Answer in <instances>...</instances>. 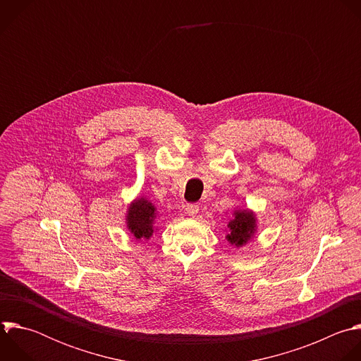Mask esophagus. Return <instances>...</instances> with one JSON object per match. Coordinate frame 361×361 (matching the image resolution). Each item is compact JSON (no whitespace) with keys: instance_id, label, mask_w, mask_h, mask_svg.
Listing matches in <instances>:
<instances>
[{"instance_id":"obj_1","label":"esophagus","mask_w":361,"mask_h":361,"mask_svg":"<svg viewBox=\"0 0 361 361\" xmlns=\"http://www.w3.org/2000/svg\"><path fill=\"white\" fill-rule=\"evenodd\" d=\"M197 212H199V204H196V203H190V204H188L186 207H185V213L188 214V216H196L197 214Z\"/></svg>"}]
</instances>
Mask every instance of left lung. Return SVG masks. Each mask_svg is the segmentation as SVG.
<instances>
[{"label": "left lung", "mask_w": 361, "mask_h": 361, "mask_svg": "<svg viewBox=\"0 0 361 361\" xmlns=\"http://www.w3.org/2000/svg\"><path fill=\"white\" fill-rule=\"evenodd\" d=\"M256 229H257V219L253 210L235 209L232 212V218L228 224L226 240L233 247H242L255 238Z\"/></svg>", "instance_id": "1"}]
</instances>
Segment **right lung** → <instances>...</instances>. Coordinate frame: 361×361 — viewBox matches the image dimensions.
Returning <instances> with one entry per match:
<instances>
[{
  "label": "right lung",
  "instance_id": "1",
  "mask_svg": "<svg viewBox=\"0 0 361 361\" xmlns=\"http://www.w3.org/2000/svg\"><path fill=\"white\" fill-rule=\"evenodd\" d=\"M157 218V206L149 199L139 196L129 203L125 214V224L128 231L136 240H148L155 232Z\"/></svg>",
  "mask_w": 361,
  "mask_h": 361
}]
</instances>
